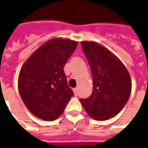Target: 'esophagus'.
<instances>
[{"mask_svg":"<svg viewBox=\"0 0 148 148\" xmlns=\"http://www.w3.org/2000/svg\"><path fill=\"white\" fill-rule=\"evenodd\" d=\"M73 90H74V95H76V96H77V94H78V89H77V88H74V89Z\"/></svg>","mask_w":148,"mask_h":148,"instance_id":"34e87169","label":"esophagus"}]
</instances>
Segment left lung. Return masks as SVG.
Masks as SVG:
<instances>
[{
    "label": "left lung",
    "instance_id": "left-lung-1",
    "mask_svg": "<svg viewBox=\"0 0 148 148\" xmlns=\"http://www.w3.org/2000/svg\"><path fill=\"white\" fill-rule=\"evenodd\" d=\"M81 44L91 69L93 86L91 96L80 101L92 118L109 120L122 110L130 97V74L123 62L105 47L88 41Z\"/></svg>",
    "mask_w": 148,
    "mask_h": 148
}]
</instances>
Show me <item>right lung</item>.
<instances>
[{
    "mask_svg": "<svg viewBox=\"0 0 148 148\" xmlns=\"http://www.w3.org/2000/svg\"><path fill=\"white\" fill-rule=\"evenodd\" d=\"M77 45L71 39H52L37 49L21 67L18 77L21 98L27 109L43 121L57 119L74 96L63 68Z\"/></svg>",
    "mask_w": 148,
    "mask_h": 148,
    "instance_id": "1",
    "label": "right lung"
}]
</instances>
